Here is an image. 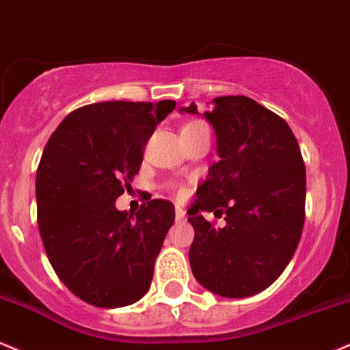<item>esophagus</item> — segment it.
Returning a JSON list of instances; mask_svg holds the SVG:
<instances>
[{
    "instance_id": "obj_1",
    "label": "esophagus",
    "mask_w": 350,
    "mask_h": 350,
    "mask_svg": "<svg viewBox=\"0 0 350 350\" xmlns=\"http://www.w3.org/2000/svg\"><path fill=\"white\" fill-rule=\"evenodd\" d=\"M175 218H176V221H178V223L185 221V219H187L185 210H182V208H180V206H176V210H175Z\"/></svg>"
}]
</instances>
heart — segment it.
Segmentation results:
<instances>
[{
	"instance_id": "obj_1",
	"label": "heart",
	"mask_w": 350,
	"mask_h": 350,
	"mask_svg": "<svg viewBox=\"0 0 350 350\" xmlns=\"http://www.w3.org/2000/svg\"><path fill=\"white\" fill-rule=\"evenodd\" d=\"M193 124H198V122H191V124H188V125H193ZM188 125H185V127H188Z\"/></svg>"
}]
</instances>
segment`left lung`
I'll return each instance as SVG.
<instances>
[{
	"mask_svg": "<svg viewBox=\"0 0 350 350\" xmlns=\"http://www.w3.org/2000/svg\"><path fill=\"white\" fill-rule=\"evenodd\" d=\"M180 112L198 113L195 102ZM203 116L219 160L198 187L188 221L196 281L223 297H248L273 284L291 261L304 226L306 168L299 144L278 113L245 96L213 99ZM227 215L215 228L199 213Z\"/></svg>",
	"mask_w": 350,
	"mask_h": 350,
	"instance_id": "left-lung-1",
	"label": "left lung"
}]
</instances>
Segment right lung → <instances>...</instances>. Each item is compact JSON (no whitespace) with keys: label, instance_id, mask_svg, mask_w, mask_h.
Instances as JSON below:
<instances>
[{"label":"right lung","instance_id":"right-lung-1","mask_svg":"<svg viewBox=\"0 0 350 350\" xmlns=\"http://www.w3.org/2000/svg\"><path fill=\"white\" fill-rule=\"evenodd\" d=\"M175 105H84L46 144L36 172L39 233L59 280L88 304L122 308L150 288L175 206L150 200L133 215L117 210L116 200L132 188L145 144Z\"/></svg>","mask_w":350,"mask_h":350}]
</instances>
